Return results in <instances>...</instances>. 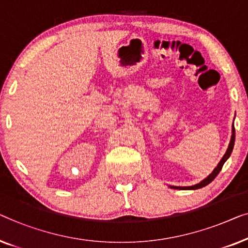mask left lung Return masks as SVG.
I'll return each instance as SVG.
<instances>
[{
    "label": "left lung",
    "instance_id": "left-lung-1",
    "mask_svg": "<svg viewBox=\"0 0 248 248\" xmlns=\"http://www.w3.org/2000/svg\"><path fill=\"white\" fill-rule=\"evenodd\" d=\"M232 139H230V142H229V146H228V148H227V152H226V154L224 155V157L220 159V162L218 163L217 167H216V169L212 170V173L210 174V175H208L204 180H202L200 183L194 184V186H170V189H175V190H197V189H201V187L208 186L209 183H211L212 181L215 180V177L218 175L219 172H220L221 169H222V166H224L225 162L229 158V156H230V154H232V152L233 144H235V127H233V124H232Z\"/></svg>",
    "mask_w": 248,
    "mask_h": 248
}]
</instances>
